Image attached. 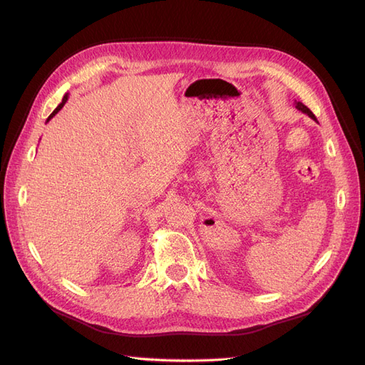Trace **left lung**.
Wrapping results in <instances>:
<instances>
[{"instance_id": "obj_1", "label": "left lung", "mask_w": 365, "mask_h": 365, "mask_svg": "<svg viewBox=\"0 0 365 365\" xmlns=\"http://www.w3.org/2000/svg\"><path fill=\"white\" fill-rule=\"evenodd\" d=\"M295 108L298 109V111H302L303 114H306V115H309V117H311L312 120H315L317 121V117L312 114V111H311V109H309L306 105H303L302 102H295Z\"/></svg>"}]
</instances>
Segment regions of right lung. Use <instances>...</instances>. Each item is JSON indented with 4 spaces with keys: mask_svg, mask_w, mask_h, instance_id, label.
I'll use <instances>...</instances> for the list:
<instances>
[{
    "mask_svg": "<svg viewBox=\"0 0 365 365\" xmlns=\"http://www.w3.org/2000/svg\"><path fill=\"white\" fill-rule=\"evenodd\" d=\"M67 101H68V94H65V96H63V98H62V102H61V103L58 105V108H56V109H54V111H53V113L50 114V117L47 118V121H50V120H51V118H53L54 115H56V114H58V113L61 111V109L63 108V105H65V103H67Z\"/></svg>",
    "mask_w": 365,
    "mask_h": 365,
    "instance_id": "add662e5",
    "label": "right lung"
}]
</instances>
